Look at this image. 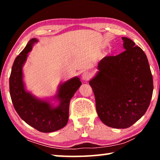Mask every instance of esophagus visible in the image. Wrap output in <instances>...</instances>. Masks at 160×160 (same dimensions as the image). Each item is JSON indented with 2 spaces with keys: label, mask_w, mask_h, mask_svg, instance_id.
<instances>
[{
  "label": "esophagus",
  "mask_w": 160,
  "mask_h": 160,
  "mask_svg": "<svg viewBox=\"0 0 160 160\" xmlns=\"http://www.w3.org/2000/svg\"><path fill=\"white\" fill-rule=\"evenodd\" d=\"M82 78L85 81H88L90 79L91 74L89 72H84L82 75Z\"/></svg>",
  "instance_id": "34e87169"
}]
</instances>
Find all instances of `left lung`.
I'll return each mask as SVG.
<instances>
[{"label":"left lung","instance_id":"left-lung-1","mask_svg":"<svg viewBox=\"0 0 160 160\" xmlns=\"http://www.w3.org/2000/svg\"><path fill=\"white\" fill-rule=\"evenodd\" d=\"M125 51L106 56L90 81L96 110L105 125L114 128L131 126L145 114L153 92V80L144 51L131 39L122 37Z\"/></svg>","mask_w":160,"mask_h":160}]
</instances>
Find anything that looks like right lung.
<instances>
[{"label":"right lung","mask_w":160,"mask_h":160,"mask_svg":"<svg viewBox=\"0 0 160 160\" xmlns=\"http://www.w3.org/2000/svg\"><path fill=\"white\" fill-rule=\"evenodd\" d=\"M37 42L35 38L32 39L16 57L10 76V94L15 111L24 121L40 132H50L58 131L67 124L70 100L82 82L80 78L75 77L61 85L56 97L60 100L57 107H53L48 102L38 99L26 92L22 68L32 45Z\"/></svg>","instance_id":"1"}]
</instances>
